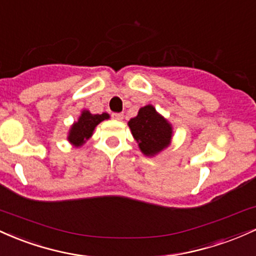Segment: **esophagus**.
<instances>
[{
	"label": "esophagus",
	"instance_id": "34e87169",
	"mask_svg": "<svg viewBox=\"0 0 256 256\" xmlns=\"http://www.w3.org/2000/svg\"><path fill=\"white\" fill-rule=\"evenodd\" d=\"M123 117H124V114H112V118L116 120H122Z\"/></svg>",
	"mask_w": 256,
	"mask_h": 256
}]
</instances>
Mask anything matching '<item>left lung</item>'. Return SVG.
Listing matches in <instances>:
<instances>
[{"label":"left lung","mask_w":256,"mask_h":256,"mask_svg":"<svg viewBox=\"0 0 256 256\" xmlns=\"http://www.w3.org/2000/svg\"><path fill=\"white\" fill-rule=\"evenodd\" d=\"M128 127L146 157L157 156L170 145L173 139L172 123L151 104L140 108L136 116L128 120Z\"/></svg>","instance_id":"left-lung-1"}]
</instances>
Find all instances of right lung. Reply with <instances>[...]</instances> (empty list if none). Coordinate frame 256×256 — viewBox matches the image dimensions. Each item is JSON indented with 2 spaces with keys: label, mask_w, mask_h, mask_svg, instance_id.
Segmentation results:
<instances>
[{
  "label": "right lung",
  "mask_w": 256,
  "mask_h": 256,
  "mask_svg": "<svg viewBox=\"0 0 256 256\" xmlns=\"http://www.w3.org/2000/svg\"><path fill=\"white\" fill-rule=\"evenodd\" d=\"M110 118V114H92L90 110L84 108L81 111L78 120L71 124L68 133V142L74 148H81L90 140L94 133V129L102 120Z\"/></svg>",
  "instance_id": "1"
}]
</instances>
